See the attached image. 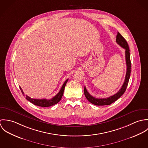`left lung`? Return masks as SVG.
Returning a JSON list of instances; mask_svg holds the SVG:
<instances>
[{
	"mask_svg": "<svg viewBox=\"0 0 148 148\" xmlns=\"http://www.w3.org/2000/svg\"><path fill=\"white\" fill-rule=\"evenodd\" d=\"M116 42L120 45L121 47L125 49V60H126V64H127V73L125 78V81L123 85H122L121 89L114 95L111 96L109 97L104 98V99H97L95 98L93 96H91L89 92L87 91L85 86L84 89L85 96L86 99L92 104L96 106H108L110 105L117 99H119L125 92L127 89V86L128 84L130 76V68H131V62H130V50L129 48V45L127 44L126 40L123 38V36L119 33L117 32V35L116 36Z\"/></svg>",
	"mask_w": 148,
	"mask_h": 148,
	"instance_id": "obj_1",
	"label": "left lung"
}]
</instances>
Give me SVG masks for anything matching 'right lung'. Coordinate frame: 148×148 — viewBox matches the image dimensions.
<instances>
[{"label": "right lung", "mask_w": 148, "mask_h": 148, "mask_svg": "<svg viewBox=\"0 0 148 148\" xmlns=\"http://www.w3.org/2000/svg\"><path fill=\"white\" fill-rule=\"evenodd\" d=\"M68 79H67L64 83L61 89L60 90V91L59 92V93L55 96H54L53 98H52L51 99L49 100H47V99H32L31 97H29L28 96H25V99L30 101L31 103L34 104L35 106H42V107H48V106H53L57 103H58L63 95L64 90V88L65 86V85L66 84L67 82H68ZM20 89L21 90L22 93H24L21 87L20 86Z\"/></svg>", "instance_id": "add662e5"}]
</instances>
